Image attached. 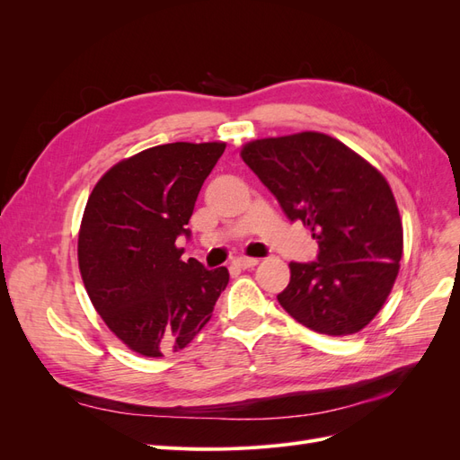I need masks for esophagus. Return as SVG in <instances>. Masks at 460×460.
I'll use <instances>...</instances> for the list:
<instances>
[{
  "instance_id": "obj_1",
  "label": "esophagus",
  "mask_w": 460,
  "mask_h": 460,
  "mask_svg": "<svg viewBox=\"0 0 460 460\" xmlns=\"http://www.w3.org/2000/svg\"><path fill=\"white\" fill-rule=\"evenodd\" d=\"M234 264H235V267H240V269H253L255 264H259V259H255V257H238V259H234Z\"/></svg>"
}]
</instances>
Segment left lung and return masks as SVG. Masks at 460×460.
Wrapping results in <instances>:
<instances>
[{
  "instance_id": "left-lung-1",
  "label": "left lung",
  "mask_w": 460,
  "mask_h": 460,
  "mask_svg": "<svg viewBox=\"0 0 460 460\" xmlns=\"http://www.w3.org/2000/svg\"><path fill=\"white\" fill-rule=\"evenodd\" d=\"M242 159L318 243L316 261L289 262V284L278 303L326 336L363 330L392 291L402 255V225L387 180L320 132L249 142Z\"/></svg>"
}]
</instances>
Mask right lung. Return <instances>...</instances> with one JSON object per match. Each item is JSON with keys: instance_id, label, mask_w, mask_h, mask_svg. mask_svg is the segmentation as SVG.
Listing matches in <instances>:
<instances>
[{"instance_id": "right-lung-1", "label": "right lung", "mask_w": 460, "mask_h": 460, "mask_svg": "<svg viewBox=\"0 0 460 460\" xmlns=\"http://www.w3.org/2000/svg\"><path fill=\"white\" fill-rule=\"evenodd\" d=\"M226 144H164L109 169L90 193L78 267L95 311L144 357L180 351L211 320L226 267L186 262L176 245Z\"/></svg>"}]
</instances>
